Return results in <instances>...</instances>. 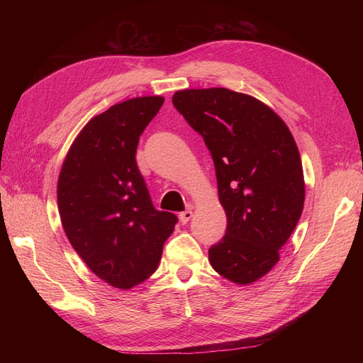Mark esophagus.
I'll list each match as a JSON object with an SVG mask.
<instances>
[{"label":"esophagus","mask_w":363,"mask_h":363,"mask_svg":"<svg viewBox=\"0 0 363 363\" xmlns=\"http://www.w3.org/2000/svg\"><path fill=\"white\" fill-rule=\"evenodd\" d=\"M179 218H180V223H182V224H188L189 219L192 218V211H184V212H182V213L179 215Z\"/></svg>","instance_id":"esophagus-1"}]
</instances>
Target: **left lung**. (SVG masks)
Listing matches in <instances>:
<instances>
[{"mask_svg": "<svg viewBox=\"0 0 363 363\" xmlns=\"http://www.w3.org/2000/svg\"><path fill=\"white\" fill-rule=\"evenodd\" d=\"M172 104L211 151L227 215L208 248L213 269L250 284L279 262L304 206L298 148L283 119L255 96L225 87L175 92Z\"/></svg>", "mask_w": 363, "mask_h": 363, "instance_id": "obj_1", "label": "left lung"}]
</instances>
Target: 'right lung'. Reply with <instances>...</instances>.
<instances>
[{
  "mask_svg": "<svg viewBox=\"0 0 363 363\" xmlns=\"http://www.w3.org/2000/svg\"><path fill=\"white\" fill-rule=\"evenodd\" d=\"M139 96L84 125L65 159L57 204L71 245L95 276L130 289L157 269L177 216L157 211L136 163L139 136L163 104Z\"/></svg>",
  "mask_w": 363,
  "mask_h": 363,
  "instance_id": "obj_1",
  "label": "right lung"
}]
</instances>
